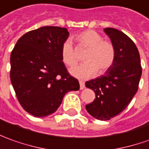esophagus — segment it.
<instances>
[{
	"instance_id": "obj_1",
	"label": "esophagus",
	"mask_w": 149,
	"mask_h": 149,
	"mask_svg": "<svg viewBox=\"0 0 149 149\" xmlns=\"http://www.w3.org/2000/svg\"><path fill=\"white\" fill-rule=\"evenodd\" d=\"M79 83H80V89H81V90L85 89V87H86V86H85V82H84L83 81H79Z\"/></svg>"
}]
</instances>
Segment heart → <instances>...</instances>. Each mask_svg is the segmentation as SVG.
<instances>
[{
  "label": "heart",
  "instance_id": "b5f03b06",
  "mask_svg": "<svg viewBox=\"0 0 149 149\" xmlns=\"http://www.w3.org/2000/svg\"><path fill=\"white\" fill-rule=\"evenodd\" d=\"M80 46L87 49L83 63L71 68L70 73L75 77L90 78L98 72L104 74L114 63L116 49L113 43L104 40V37L95 31L88 30L72 36ZM61 58L63 63L72 67L77 61L73 45L70 40H66L62 45Z\"/></svg>",
  "mask_w": 149,
  "mask_h": 149
}]
</instances>
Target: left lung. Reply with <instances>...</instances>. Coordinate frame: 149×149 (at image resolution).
Listing matches in <instances>:
<instances>
[{
    "instance_id": "8db88e82",
    "label": "left lung",
    "mask_w": 149,
    "mask_h": 149,
    "mask_svg": "<svg viewBox=\"0 0 149 149\" xmlns=\"http://www.w3.org/2000/svg\"><path fill=\"white\" fill-rule=\"evenodd\" d=\"M104 32L116 49L115 61L104 75L86 82L95 94V100L86 109L101 121L113 118L127 107L138 91L142 75L140 56L133 40L115 28H104Z\"/></svg>"
}]
</instances>
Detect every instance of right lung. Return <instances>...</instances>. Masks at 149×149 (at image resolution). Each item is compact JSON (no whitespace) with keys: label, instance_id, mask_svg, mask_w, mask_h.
<instances>
[{"label":"right lung","instance_id":"add662e5","mask_svg":"<svg viewBox=\"0 0 149 149\" xmlns=\"http://www.w3.org/2000/svg\"><path fill=\"white\" fill-rule=\"evenodd\" d=\"M65 28L46 26L25 33L10 54V81L24 109L36 117L54 113L68 92L80 89L61 58Z\"/></svg>","mask_w":149,"mask_h":149}]
</instances>
